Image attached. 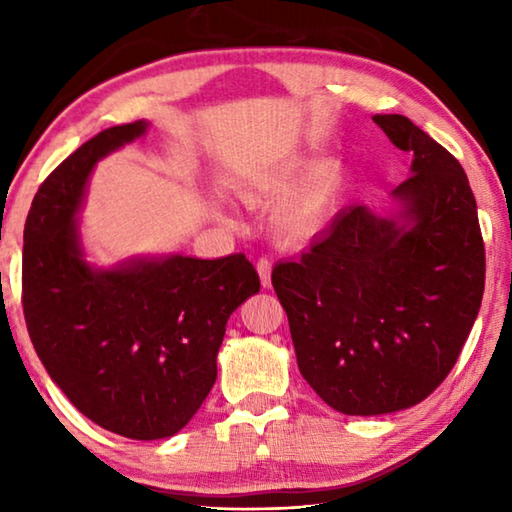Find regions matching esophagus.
Listing matches in <instances>:
<instances>
[{
  "instance_id": "obj_1",
  "label": "esophagus",
  "mask_w": 512,
  "mask_h": 512,
  "mask_svg": "<svg viewBox=\"0 0 512 512\" xmlns=\"http://www.w3.org/2000/svg\"><path fill=\"white\" fill-rule=\"evenodd\" d=\"M271 259L268 257H259L257 262V273H259V280H262V287H271Z\"/></svg>"
}]
</instances>
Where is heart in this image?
<instances>
[{
  "label": "heart",
  "instance_id": "obj_1",
  "mask_svg": "<svg viewBox=\"0 0 512 512\" xmlns=\"http://www.w3.org/2000/svg\"><path fill=\"white\" fill-rule=\"evenodd\" d=\"M309 167L305 158H289L277 164L271 171L262 173L246 185V194L282 196L296 185L302 171ZM341 194V171L339 167H323L316 171L305 185L289 196L282 205L280 223L289 235L314 237L332 219Z\"/></svg>",
  "mask_w": 512,
  "mask_h": 512
}]
</instances>
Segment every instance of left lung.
Here are the masks:
<instances>
[{"label": "left lung", "mask_w": 512, "mask_h": 512, "mask_svg": "<svg viewBox=\"0 0 512 512\" xmlns=\"http://www.w3.org/2000/svg\"><path fill=\"white\" fill-rule=\"evenodd\" d=\"M411 176L388 216L336 214L298 259L273 268L300 375L345 415L422 402L454 368L479 314L485 248L461 164L404 115H375Z\"/></svg>", "instance_id": "1"}]
</instances>
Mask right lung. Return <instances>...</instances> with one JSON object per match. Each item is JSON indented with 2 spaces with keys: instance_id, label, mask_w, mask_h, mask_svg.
<instances>
[{
  "instance_id": "obj_1",
  "label": "right lung",
  "mask_w": 512,
  "mask_h": 512,
  "mask_svg": "<svg viewBox=\"0 0 512 512\" xmlns=\"http://www.w3.org/2000/svg\"><path fill=\"white\" fill-rule=\"evenodd\" d=\"M149 121L112 126L40 185L24 225L22 307L42 366L85 418L119 436L178 433L216 381L225 323L259 291L246 255L85 259L79 216L97 162Z\"/></svg>"
}]
</instances>
